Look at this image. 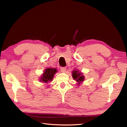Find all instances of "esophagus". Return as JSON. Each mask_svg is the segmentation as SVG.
Returning <instances> with one entry per match:
<instances>
[{
  "mask_svg": "<svg viewBox=\"0 0 127 127\" xmlns=\"http://www.w3.org/2000/svg\"><path fill=\"white\" fill-rule=\"evenodd\" d=\"M60 69H61V72H64L65 71H66V68L65 67H61Z\"/></svg>",
  "mask_w": 127,
  "mask_h": 127,
  "instance_id": "obj_1",
  "label": "esophagus"
}]
</instances>
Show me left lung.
Returning <instances> with one entry per match:
<instances>
[{
    "label": "left lung",
    "instance_id": "1",
    "mask_svg": "<svg viewBox=\"0 0 127 127\" xmlns=\"http://www.w3.org/2000/svg\"><path fill=\"white\" fill-rule=\"evenodd\" d=\"M72 77L78 82V84H79V83H81L82 82H83L84 79V76L82 75L81 73L79 72L78 70H76L72 71Z\"/></svg>",
    "mask_w": 127,
    "mask_h": 127
}]
</instances>
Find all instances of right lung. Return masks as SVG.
<instances>
[{
    "instance_id": "obj_1",
    "label": "right lung",
    "mask_w": 127,
    "mask_h": 127,
    "mask_svg": "<svg viewBox=\"0 0 127 127\" xmlns=\"http://www.w3.org/2000/svg\"><path fill=\"white\" fill-rule=\"evenodd\" d=\"M57 72V70L55 68H48L45 69L43 75L40 79V81L44 83H48L50 81H52L55 73Z\"/></svg>"
}]
</instances>
